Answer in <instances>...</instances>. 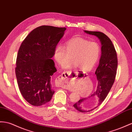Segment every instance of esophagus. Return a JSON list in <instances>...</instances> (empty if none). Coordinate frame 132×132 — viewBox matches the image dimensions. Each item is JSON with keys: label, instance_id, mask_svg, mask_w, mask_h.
I'll use <instances>...</instances> for the list:
<instances>
[{"label": "esophagus", "instance_id": "1", "mask_svg": "<svg viewBox=\"0 0 132 132\" xmlns=\"http://www.w3.org/2000/svg\"><path fill=\"white\" fill-rule=\"evenodd\" d=\"M72 71H65L63 72L61 75L57 77V81H58V85L62 87L63 89H68V85L69 80L71 79L72 74Z\"/></svg>", "mask_w": 132, "mask_h": 132}]
</instances>
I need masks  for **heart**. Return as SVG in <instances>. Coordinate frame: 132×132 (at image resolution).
Segmentation results:
<instances>
[{
	"instance_id": "heart-1",
	"label": "heart",
	"mask_w": 132,
	"mask_h": 132,
	"mask_svg": "<svg viewBox=\"0 0 132 132\" xmlns=\"http://www.w3.org/2000/svg\"><path fill=\"white\" fill-rule=\"evenodd\" d=\"M100 48L96 42H89L82 37H74L65 43V47L59 45L54 50L53 55L60 65H64L71 56V61L64 66L65 68L77 67L87 71L92 70L99 59Z\"/></svg>"
}]
</instances>
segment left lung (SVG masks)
Here are the masks:
<instances>
[{
  "label": "left lung",
  "instance_id": "obj_1",
  "mask_svg": "<svg viewBox=\"0 0 132 132\" xmlns=\"http://www.w3.org/2000/svg\"><path fill=\"white\" fill-rule=\"evenodd\" d=\"M97 37L101 43V56L99 65L96 70L97 85L95 92L88 97L80 99L73 107L81 113L96 109L106 98L114 82L118 67L117 52L110 39L100 32L85 31Z\"/></svg>",
  "mask_w": 132,
  "mask_h": 132
}]
</instances>
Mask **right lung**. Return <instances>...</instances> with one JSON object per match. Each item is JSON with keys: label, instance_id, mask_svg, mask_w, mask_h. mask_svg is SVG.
Returning <instances> with one entry per match:
<instances>
[{"label": "right lung", "instance_id": "obj_1", "mask_svg": "<svg viewBox=\"0 0 132 132\" xmlns=\"http://www.w3.org/2000/svg\"><path fill=\"white\" fill-rule=\"evenodd\" d=\"M65 30V27H38L29 33L19 47L16 77L20 92L32 105L49 102L55 93L51 78L57 70L51 58Z\"/></svg>", "mask_w": 132, "mask_h": 132}]
</instances>
